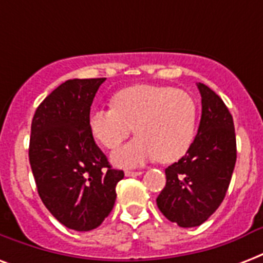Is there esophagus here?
Listing matches in <instances>:
<instances>
[{"instance_id":"1","label":"esophagus","mask_w":263,"mask_h":263,"mask_svg":"<svg viewBox=\"0 0 263 263\" xmlns=\"http://www.w3.org/2000/svg\"><path fill=\"white\" fill-rule=\"evenodd\" d=\"M143 172H140V171H136V172H134V171H125V176H128V177H131V176H140Z\"/></svg>"}]
</instances>
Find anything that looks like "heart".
Instances as JSON below:
<instances>
[{"instance_id": "1", "label": "heart", "mask_w": 263, "mask_h": 263, "mask_svg": "<svg viewBox=\"0 0 263 263\" xmlns=\"http://www.w3.org/2000/svg\"><path fill=\"white\" fill-rule=\"evenodd\" d=\"M113 107L91 111V134L107 148H116L134 132L135 139L116 150L117 166L134 168L147 161L173 162L188 152L196 132L198 106L185 91L139 84L116 92Z\"/></svg>"}]
</instances>
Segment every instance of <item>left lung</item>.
Returning <instances> with one entry per match:
<instances>
[{
	"label": "left lung",
	"mask_w": 263,
	"mask_h": 263,
	"mask_svg": "<svg viewBox=\"0 0 263 263\" xmlns=\"http://www.w3.org/2000/svg\"><path fill=\"white\" fill-rule=\"evenodd\" d=\"M199 128L187 154L165 169L166 184L157 206L181 228L199 227L224 200L236 164L233 119L224 101L206 84Z\"/></svg>",
	"instance_id": "obj_1"
}]
</instances>
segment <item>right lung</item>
<instances>
[{
  "instance_id": "right-lung-1",
  "label": "right lung",
  "mask_w": 263,
  "mask_h": 263,
  "mask_svg": "<svg viewBox=\"0 0 263 263\" xmlns=\"http://www.w3.org/2000/svg\"><path fill=\"white\" fill-rule=\"evenodd\" d=\"M99 79H72L43 99L31 124L30 164L43 204L67 228H98L116 202L123 171L111 169L91 134Z\"/></svg>"
}]
</instances>
